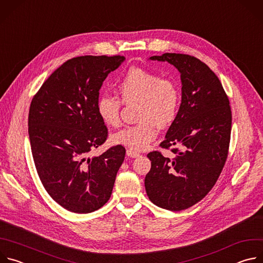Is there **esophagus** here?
I'll use <instances>...</instances> for the list:
<instances>
[{
	"label": "esophagus",
	"instance_id": "esophagus-1",
	"mask_svg": "<svg viewBox=\"0 0 263 263\" xmlns=\"http://www.w3.org/2000/svg\"><path fill=\"white\" fill-rule=\"evenodd\" d=\"M127 155L131 158H137V157H139L140 154L137 153L136 151H133V149H131V148H128L127 149Z\"/></svg>",
	"mask_w": 263,
	"mask_h": 263
}]
</instances>
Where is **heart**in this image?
Listing matches in <instances>:
<instances>
[{"mask_svg":"<svg viewBox=\"0 0 263 263\" xmlns=\"http://www.w3.org/2000/svg\"><path fill=\"white\" fill-rule=\"evenodd\" d=\"M118 91L124 103L138 102L137 118L140 121L127 126L112 135V141L142 151L157 136L156 126L165 127L177 117L180 91L177 84L167 78L139 67L130 68L118 82ZM122 101L116 96H100L97 109L103 122L109 126L120 123Z\"/></svg>","mask_w":263,"mask_h":263,"instance_id":"heart-1","label":"heart"}]
</instances>
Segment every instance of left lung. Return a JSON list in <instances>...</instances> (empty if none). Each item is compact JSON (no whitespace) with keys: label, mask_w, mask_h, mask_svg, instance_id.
<instances>
[{"label":"left lung","mask_w":263,"mask_h":263,"mask_svg":"<svg viewBox=\"0 0 263 263\" xmlns=\"http://www.w3.org/2000/svg\"><path fill=\"white\" fill-rule=\"evenodd\" d=\"M149 60L166 61L180 72L181 104L161 147L174 146L171 159L151 152L146 195L156 206L180 211L201 201L214 186L228 156L232 115L216 74L194 56L164 53Z\"/></svg>","instance_id":"8db88e82"}]
</instances>
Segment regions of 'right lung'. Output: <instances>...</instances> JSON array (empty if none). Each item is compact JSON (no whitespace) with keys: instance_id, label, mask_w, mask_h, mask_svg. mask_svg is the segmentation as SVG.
<instances>
[{"instance_id":"right-lung-1","label":"right lung","mask_w":263,"mask_h":263,"mask_svg":"<svg viewBox=\"0 0 263 263\" xmlns=\"http://www.w3.org/2000/svg\"><path fill=\"white\" fill-rule=\"evenodd\" d=\"M124 56H80L58 67L33 98L29 138L40 179L64 209L89 213L107 203L124 162L122 145L88 157L105 142L107 128L99 116V90Z\"/></svg>"}]
</instances>
